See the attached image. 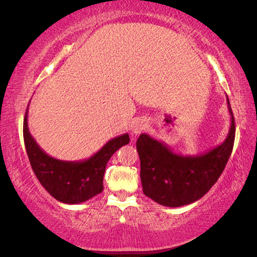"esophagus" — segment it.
<instances>
[{"label": "esophagus", "instance_id": "1", "mask_svg": "<svg viewBox=\"0 0 257 257\" xmlns=\"http://www.w3.org/2000/svg\"><path fill=\"white\" fill-rule=\"evenodd\" d=\"M145 128H146L145 121L142 120V119H139L137 121H135L134 124H133V133L135 135H138V134H141Z\"/></svg>", "mask_w": 257, "mask_h": 257}]
</instances>
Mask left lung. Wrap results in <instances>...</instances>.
<instances>
[{"label":"left lung","instance_id":"8db88e82","mask_svg":"<svg viewBox=\"0 0 257 257\" xmlns=\"http://www.w3.org/2000/svg\"><path fill=\"white\" fill-rule=\"evenodd\" d=\"M231 125L222 144L199 155L172 152L162 142L142 134L136 146L141 159L143 191L163 206L188 205L203 197L223 172L234 142V118L227 97Z\"/></svg>","mask_w":257,"mask_h":257}]
</instances>
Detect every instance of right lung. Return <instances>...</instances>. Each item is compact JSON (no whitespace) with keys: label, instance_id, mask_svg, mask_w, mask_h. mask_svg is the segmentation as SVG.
I'll use <instances>...</instances> for the list:
<instances>
[{"label":"right lung","instance_id":"right-lung-1","mask_svg":"<svg viewBox=\"0 0 257 257\" xmlns=\"http://www.w3.org/2000/svg\"><path fill=\"white\" fill-rule=\"evenodd\" d=\"M28 108L24 119V141L33 171L42 186L55 199L66 204L88 201L102 193L106 163L120 147L129 143V135L108 141L96 154L84 161H61L43 151L29 133Z\"/></svg>","mask_w":257,"mask_h":257}]
</instances>
